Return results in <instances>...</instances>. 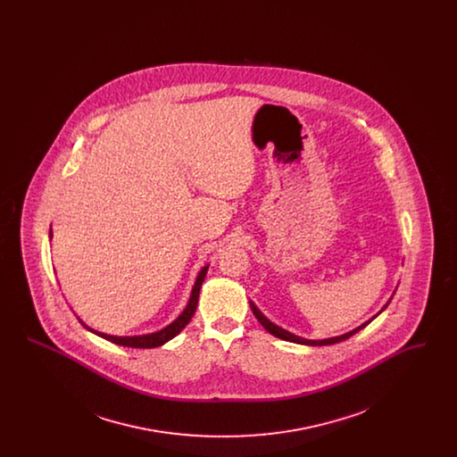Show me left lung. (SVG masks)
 <instances>
[{
    "instance_id": "left-lung-1",
    "label": "left lung",
    "mask_w": 457,
    "mask_h": 457,
    "mask_svg": "<svg viewBox=\"0 0 457 457\" xmlns=\"http://www.w3.org/2000/svg\"><path fill=\"white\" fill-rule=\"evenodd\" d=\"M387 306V304H386ZM386 306L382 308V310H386ZM252 310H253V315L257 317V320L261 322L262 326L265 327V330L267 332H270L272 336H276V337H279V339H284V341H289V343H298V345H306V346H327V345H336V343H341V341H346L348 337H351L353 334H356L358 330H361L363 327H367L370 324L369 322H365L363 326L358 327V328H354V330H351L348 334H343V336H337V337H330V339H324V341H310V339H303V337H298V336H295V334H291V332H287V330H284L281 327L274 326L270 320H267L263 315H262L261 312L255 308V304L252 303Z\"/></svg>"
}]
</instances>
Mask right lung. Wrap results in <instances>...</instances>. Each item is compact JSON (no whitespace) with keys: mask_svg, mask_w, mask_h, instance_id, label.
I'll return each instance as SVG.
<instances>
[{"mask_svg":"<svg viewBox=\"0 0 457 457\" xmlns=\"http://www.w3.org/2000/svg\"><path fill=\"white\" fill-rule=\"evenodd\" d=\"M205 274H207V267H204L196 278L195 286L192 289V296H190V302L187 304V308L183 310V313L174 320L171 326L159 330V332H154V334H147V336H133V337H118V336H108V334H103V332H96L92 328H88L84 322L82 326L87 327L90 332L104 337L109 343H114V345H120V346H127V348H157L164 343H168L170 339H173L174 336H178L187 324L192 320L194 313H195L196 303H198V293H200V287L202 283L205 279Z\"/></svg>","mask_w":457,"mask_h":457,"instance_id":"add662e5","label":"right lung"}]
</instances>
